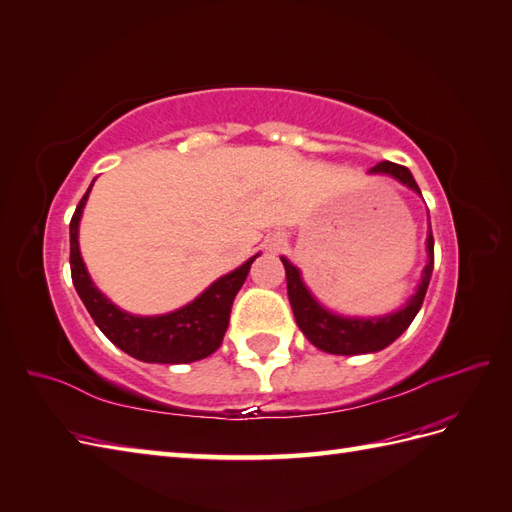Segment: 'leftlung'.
Instances as JSON below:
<instances>
[{
    "instance_id": "left-lung-1",
    "label": "left lung",
    "mask_w": 512,
    "mask_h": 512,
    "mask_svg": "<svg viewBox=\"0 0 512 512\" xmlns=\"http://www.w3.org/2000/svg\"><path fill=\"white\" fill-rule=\"evenodd\" d=\"M370 174H390L396 181L407 185L409 189L418 191V183L413 181L411 172L405 165H398L392 161H381L375 168H370ZM422 196V193H420ZM435 241L433 232H428L426 247H428V262L422 273V282L405 308H400L394 314L381 316V319H344L327 312L319 301H316L306 284L301 282L299 269L290 265L286 258H282L286 269V288H288V301L293 308L295 321L316 349L334 355H359V353H375L381 351L403 334V331L416 319V314L422 308V301L426 295L428 282L433 275V262H435Z\"/></svg>"
}]
</instances>
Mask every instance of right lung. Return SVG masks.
I'll return each instance as SVG.
<instances>
[{"mask_svg":"<svg viewBox=\"0 0 512 512\" xmlns=\"http://www.w3.org/2000/svg\"><path fill=\"white\" fill-rule=\"evenodd\" d=\"M88 193L90 189L79 200L71 219V278L96 327L118 349L148 364H189L215 353L228 329L232 301L256 256L213 282L196 301L181 310L161 316H133L122 312L92 284L79 254L77 230Z\"/></svg>","mask_w":512,"mask_h":512,"instance_id":"add662e5","label":"right lung"}]
</instances>
